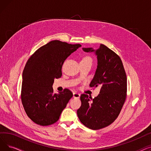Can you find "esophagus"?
Returning <instances> with one entry per match:
<instances>
[{
	"label": "esophagus",
	"instance_id": "obj_1",
	"mask_svg": "<svg viewBox=\"0 0 151 151\" xmlns=\"http://www.w3.org/2000/svg\"><path fill=\"white\" fill-rule=\"evenodd\" d=\"M73 97L74 98L79 99V98L80 97V94L77 93V92H73Z\"/></svg>",
	"mask_w": 151,
	"mask_h": 151
}]
</instances>
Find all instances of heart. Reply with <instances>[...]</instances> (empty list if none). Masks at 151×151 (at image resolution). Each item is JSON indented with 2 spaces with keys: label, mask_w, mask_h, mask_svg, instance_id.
<instances>
[{
  "label": "heart",
  "mask_w": 151,
  "mask_h": 151,
  "mask_svg": "<svg viewBox=\"0 0 151 151\" xmlns=\"http://www.w3.org/2000/svg\"><path fill=\"white\" fill-rule=\"evenodd\" d=\"M83 60H91L92 61V59L90 57H88V56H86V57H84Z\"/></svg>",
  "instance_id": "b5f03b06"
}]
</instances>
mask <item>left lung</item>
I'll return each instance as SVG.
<instances>
[{
    "instance_id": "left-lung-1",
    "label": "left lung",
    "mask_w": 151,
    "mask_h": 151,
    "mask_svg": "<svg viewBox=\"0 0 151 151\" xmlns=\"http://www.w3.org/2000/svg\"><path fill=\"white\" fill-rule=\"evenodd\" d=\"M83 50L97 55V68L89 86L101 89L93 99L87 94L81 95V106L77 114L87 127L99 130L112 124L121 112L127 96L126 73L120 57L105 45L101 44L97 50Z\"/></svg>"
}]
</instances>
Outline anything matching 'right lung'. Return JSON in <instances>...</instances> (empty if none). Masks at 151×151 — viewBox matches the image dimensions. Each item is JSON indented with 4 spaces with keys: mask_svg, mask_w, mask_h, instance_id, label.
I'll list each match as a JSON object with an SVG mask.
<instances>
[{
    "mask_svg": "<svg viewBox=\"0 0 151 151\" xmlns=\"http://www.w3.org/2000/svg\"><path fill=\"white\" fill-rule=\"evenodd\" d=\"M80 44L53 40L40 47L28 59L22 72L21 101L27 116L35 124L46 126L56 122L73 93L65 89L54 93L55 78L62 76V67Z\"/></svg>",
    "mask_w": 151,
    "mask_h": 151,
    "instance_id": "right-lung-1",
    "label": "right lung"
}]
</instances>
